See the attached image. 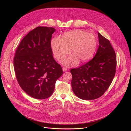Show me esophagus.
<instances>
[{
    "label": "esophagus",
    "mask_w": 131,
    "mask_h": 131,
    "mask_svg": "<svg viewBox=\"0 0 131 131\" xmlns=\"http://www.w3.org/2000/svg\"><path fill=\"white\" fill-rule=\"evenodd\" d=\"M62 70H63V71H67V69L66 67H63Z\"/></svg>",
    "instance_id": "obj_1"
}]
</instances>
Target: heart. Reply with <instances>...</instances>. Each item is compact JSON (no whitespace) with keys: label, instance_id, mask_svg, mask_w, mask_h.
<instances>
[{"label":"heart","instance_id":"heart-1","mask_svg":"<svg viewBox=\"0 0 131 131\" xmlns=\"http://www.w3.org/2000/svg\"><path fill=\"white\" fill-rule=\"evenodd\" d=\"M95 36L82 30L77 29L65 32L62 38L54 37L51 41V47L54 58L62 61L70 53L71 55L63 61L66 66L84 63L89 60L94 54L96 48Z\"/></svg>","mask_w":131,"mask_h":131}]
</instances>
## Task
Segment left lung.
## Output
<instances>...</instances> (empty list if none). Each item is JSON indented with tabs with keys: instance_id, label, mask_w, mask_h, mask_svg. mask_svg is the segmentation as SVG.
Here are the masks:
<instances>
[{
	"instance_id": "left-lung-1",
	"label": "left lung",
	"mask_w": 131,
	"mask_h": 131,
	"mask_svg": "<svg viewBox=\"0 0 131 131\" xmlns=\"http://www.w3.org/2000/svg\"><path fill=\"white\" fill-rule=\"evenodd\" d=\"M99 46L95 57L85 64L70 70L72 91L83 100L103 95L115 75L117 59L110 41L98 32Z\"/></svg>"
}]
</instances>
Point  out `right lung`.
<instances>
[{
	"label": "right lung",
	"instance_id": "right-lung-1",
	"mask_svg": "<svg viewBox=\"0 0 131 131\" xmlns=\"http://www.w3.org/2000/svg\"><path fill=\"white\" fill-rule=\"evenodd\" d=\"M55 29L38 26L29 31L18 45L14 68L18 84L28 95L39 100L50 97L56 81L63 74L52 55L51 39Z\"/></svg>",
	"mask_w": 131,
	"mask_h": 131
}]
</instances>
